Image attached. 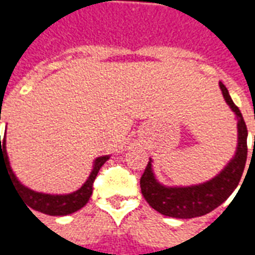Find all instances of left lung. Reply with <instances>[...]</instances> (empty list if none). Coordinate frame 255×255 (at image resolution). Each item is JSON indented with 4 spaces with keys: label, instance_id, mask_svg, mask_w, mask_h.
<instances>
[{
    "label": "left lung",
    "instance_id": "8db88e82",
    "mask_svg": "<svg viewBox=\"0 0 255 255\" xmlns=\"http://www.w3.org/2000/svg\"><path fill=\"white\" fill-rule=\"evenodd\" d=\"M219 84L225 102L235 113L238 122V146L235 155L225 165L224 169L209 182L186 187H169L161 184L155 179L151 168L153 161L150 158L149 164L140 177V190L150 206L164 216L175 219H194L210 213L228 199L241 182L247 160L246 123L243 120L239 108L234 104L227 87L221 82Z\"/></svg>",
    "mask_w": 255,
    "mask_h": 255
}]
</instances>
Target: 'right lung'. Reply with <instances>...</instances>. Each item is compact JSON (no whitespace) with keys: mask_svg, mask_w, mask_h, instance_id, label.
<instances>
[{"mask_svg":"<svg viewBox=\"0 0 255 255\" xmlns=\"http://www.w3.org/2000/svg\"><path fill=\"white\" fill-rule=\"evenodd\" d=\"M1 119V117H0ZM6 140L5 138L1 139L0 136V171L1 166H3L9 172V177L12 179L13 187L19 192L21 199L24 201L28 208L34 209L36 212L49 214V216H67V214L75 213L79 209H82L89 202L90 197L93 194V183L95 177L100 172L101 166L109 160V155H102L94 161V165L91 169L89 179L86 180L82 187L71 194H64V195H52V194H43V192H36L31 188L25 187L17 180V177L12 171L10 164L8 160V153H6ZM30 210V209H28Z\"/></svg>","mask_w":255,"mask_h":255,"instance_id":"right-lung-1","label":"right lung"}]
</instances>
